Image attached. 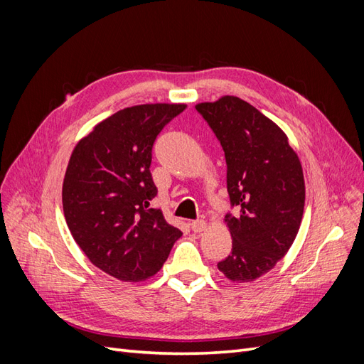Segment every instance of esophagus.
Listing matches in <instances>:
<instances>
[{"label":"esophagus","instance_id":"esophagus-1","mask_svg":"<svg viewBox=\"0 0 364 364\" xmlns=\"http://www.w3.org/2000/svg\"><path fill=\"white\" fill-rule=\"evenodd\" d=\"M191 229L194 232H202L206 229V222L205 220H194V222H191Z\"/></svg>","mask_w":364,"mask_h":364}]
</instances>
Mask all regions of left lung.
<instances>
[{
	"label": "left lung",
	"mask_w": 364,
	"mask_h": 364,
	"mask_svg": "<svg viewBox=\"0 0 364 364\" xmlns=\"http://www.w3.org/2000/svg\"><path fill=\"white\" fill-rule=\"evenodd\" d=\"M223 147L232 250L217 264L226 278L249 282L273 269L297 235L305 205L301 161L287 136L257 107L226 95L196 106Z\"/></svg>",
	"instance_id": "1"
}]
</instances>
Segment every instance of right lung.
Returning <instances> with one entry per match:
<instances>
[{"label": "right lung", "instance_id": "obj_1", "mask_svg": "<svg viewBox=\"0 0 364 364\" xmlns=\"http://www.w3.org/2000/svg\"><path fill=\"white\" fill-rule=\"evenodd\" d=\"M185 105L121 109L75 146L65 173L63 214L90 261L121 281L153 277L182 232L150 208L158 194L153 144Z\"/></svg>", "mask_w": 364, "mask_h": 364}]
</instances>
